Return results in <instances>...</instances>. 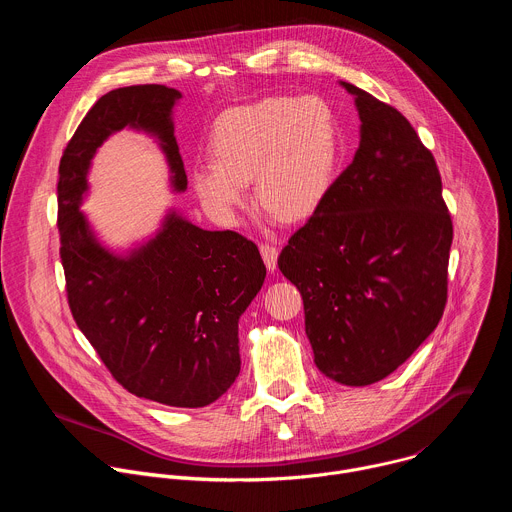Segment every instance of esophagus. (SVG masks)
<instances>
[{
  "label": "esophagus",
  "instance_id": "esophagus-1",
  "mask_svg": "<svg viewBox=\"0 0 512 512\" xmlns=\"http://www.w3.org/2000/svg\"><path fill=\"white\" fill-rule=\"evenodd\" d=\"M259 251H261V257H263L267 269H269V271H275V269H277V255H279V251H277L273 245H267V243L261 245Z\"/></svg>",
  "mask_w": 512,
  "mask_h": 512
}]
</instances>
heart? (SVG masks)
I'll list each match as a JSON object with an SVG mask.
<instances>
[{
	"label": "heart",
	"instance_id": "b5f03b06",
	"mask_svg": "<svg viewBox=\"0 0 512 512\" xmlns=\"http://www.w3.org/2000/svg\"><path fill=\"white\" fill-rule=\"evenodd\" d=\"M214 160H198L190 178L202 206L223 225H237L249 182L271 221L310 216L326 198L338 162L332 109L316 97H267L227 109L210 135Z\"/></svg>",
	"mask_w": 512,
	"mask_h": 512
}]
</instances>
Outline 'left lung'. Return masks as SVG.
<instances>
[{"instance_id":"8db88e82","label":"left lung","mask_w":512,"mask_h":512,"mask_svg":"<svg viewBox=\"0 0 512 512\" xmlns=\"http://www.w3.org/2000/svg\"><path fill=\"white\" fill-rule=\"evenodd\" d=\"M354 97L360 141L277 265L304 300L316 367L348 387L403 364L440 322L452 218L431 152L391 105Z\"/></svg>"}]
</instances>
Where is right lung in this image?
<instances>
[{
	"instance_id": "obj_1",
	"label": "right lung",
	"mask_w": 512,
	"mask_h": 512,
	"mask_svg": "<svg viewBox=\"0 0 512 512\" xmlns=\"http://www.w3.org/2000/svg\"><path fill=\"white\" fill-rule=\"evenodd\" d=\"M180 99L166 85H137L93 105L60 160L58 231L70 312L111 375L137 397L194 409L239 377V318L267 273L257 245L235 231L200 229L168 208L154 235L115 249L81 208L93 158L121 129L152 137L170 190L186 192L174 135Z\"/></svg>"
}]
</instances>
